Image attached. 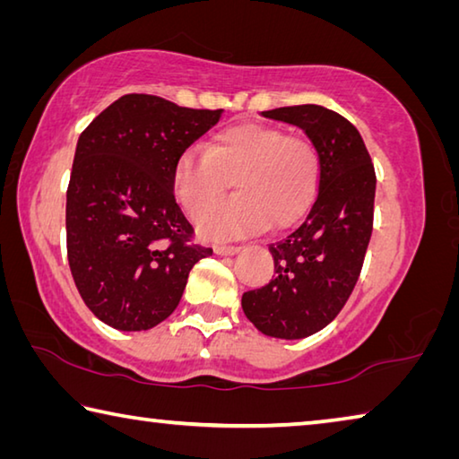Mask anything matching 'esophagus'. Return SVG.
I'll return each instance as SVG.
<instances>
[{"label": "esophagus", "mask_w": 459, "mask_h": 459, "mask_svg": "<svg viewBox=\"0 0 459 459\" xmlns=\"http://www.w3.org/2000/svg\"><path fill=\"white\" fill-rule=\"evenodd\" d=\"M238 251H240V247H232V245H216V247H214V253L221 255V256L237 255Z\"/></svg>", "instance_id": "34e87169"}]
</instances>
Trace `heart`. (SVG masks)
Wrapping results in <instances>:
<instances>
[{"instance_id": "b5f03b06", "label": "heart", "mask_w": 459, "mask_h": 459, "mask_svg": "<svg viewBox=\"0 0 459 459\" xmlns=\"http://www.w3.org/2000/svg\"><path fill=\"white\" fill-rule=\"evenodd\" d=\"M235 181L239 193L209 207ZM321 185V154L303 136L266 124L221 130L208 150L190 148L174 164V190L198 232L211 240L251 235L271 224L287 227L309 211Z\"/></svg>"}]
</instances>
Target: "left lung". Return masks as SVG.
<instances>
[{"mask_svg": "<svg viewBox=\"0 0 459 459\" xmlns=\"http://www.w3.org/2000/svg\"><path fill=\"white\" fill-rule=\"evenodd\" d=\"M264 118L301 128L321 154V185L299 227L269 245L274 277L247 290L243 311L269 337L303 339L335 319L359 279L373 230L375 170L359 132L316 104Z\"/></svg>", "mask_w": 459, "mask_h": 459, "instance_id": "8db88e82", "label": "left lung"}]
</instances>
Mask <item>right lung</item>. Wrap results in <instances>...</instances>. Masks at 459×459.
<instances>
[{"mask_svg": "<svg viewBox=\"0 0 459 459\" xmlns=\"http://www.w3.org/2000/svg\"><path fill=\"white\" fill-rule=\"evenodd\" d=\"M221 116L126 94L80 134L65 195L68 261L80 297L110 327H156L178 307L190 269L212 255L188 243L174 164Z\"/></svg>", "mask_w": 459, "mask_h": 459, "instance_id": "add662e5", "label": "right lung"}]
</instances>
